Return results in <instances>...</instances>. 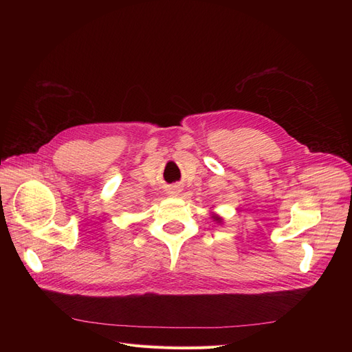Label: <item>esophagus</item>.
Here are the masks:
<instances>
[{
    "mask_svg": "<svg viewBox=\"0 0 352 352\" xmlns=\"http://www.w3.org/2000/svg\"><path fill=\"white\" fill-rule=\"evenodd\" d=\"M180 190H182V189H180L179 186H170L167 189V195L172 197V198H176V197L180 195Z\"/></svg>",
    "mask_w": 352,
    "mask_h": 352,
    "instance_id": "esophagus-1",
    "label": "esophagus"
}]
</instances>
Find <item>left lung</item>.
I'll list each match as a JSON object with an SVG mask.
<instances>
[{
  "label": "left lung",
  "mask_w": 352,
  "mask_h": 352,
  "mask_svg": "<svg viewBox=\"0 0 352 352\" xmlns=\"http://www.w3.org/2000/svg\"><path fill=\"white\" fill-rule=\"evenodd\" d=\"M211 219H212V221H216V223H219V225H223V217H220L219 214H216L214 211L211 212Z\"/></svg>",
  "instance_id": "obj_1"
}]
</instances>
